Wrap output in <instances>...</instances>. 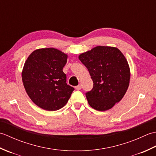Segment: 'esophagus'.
Masks as SVG:
<instances>
[{"mask_svg": "<svg viewBox=\"0 0 156 156\" xmlns=\"http://www.w3.org/2000/svg\"><path fill=\"white\" fill-rule=\"evenodd\" d=\"M75 88L76 89V90H80V89L82 88V85L81 84H79L78 86H76V87H75Z\"/></svg>", "mask_w": 156, "mask_h": 156, "instance_id": "34e87169", "label": "esophagus"}]
</instances>
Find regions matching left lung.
<instances>
[{
    "label": "left lung",
    "instance_id": "1",
    "mask_svg": "<svg viewBox=\"0 0 156 156\" xmlns=\"http://www.w3.org/2000/svg\"><path fill=\"white\" fill-rule=\"evenodd\" d=\"M78 58L94 83L86 93L89 105L99 111L111 108L124 97L130 81V68L124 55L117 48L97 46Z\"/></svg>",
    "mask_w": 156,
    "mask_h": 156
}]
</instances>
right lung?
Masks as SVG:
<instances>
[{
  "label": "right lung",
  "instance_id": "1",
  "mask_svg": "<svg viewBox=\"0 0 156 156\" xmlns=\"http://www.w3.org/2000/svg\"><path fill=\"white\" fill-rule=\"evenodd\" d=\"M67 59V54L49 48L36 49L25 61L22 71L23 86L39 107L57 111L70 98L74 88L66 83V75L63 72Z\"/></svg>",
  "mask_w": 156,
  "mask_h": 156
}]
</instances>
